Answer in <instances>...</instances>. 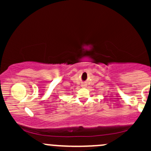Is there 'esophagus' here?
Returning <instances> with one entry per match:
<instances>
[{"label": "esophagus", "mask_w": 151, "mask_h": 151, "mask_svg": "<svg viewBox=\"0 0 151 151\" xmlns=\"http://www.w3.org/2000/svg\"><path fill=\"white\" fill-rule=\"evenodd\" d=\"M86 85L84 84H81V86H82V87H84V86H85Z\"/></svg>", "instance_id": "obj_1"}]
</instances>
